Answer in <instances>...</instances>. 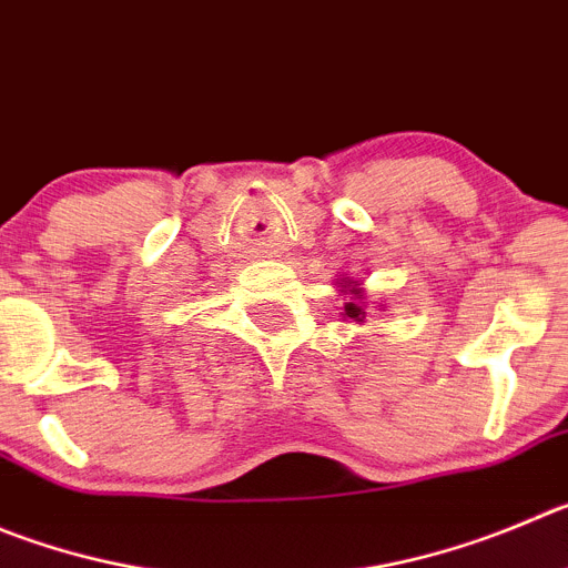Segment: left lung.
<instances>
[{"label":"left lung","mask_w":568,"mask_h":568,"mask_svg":"<svg viewBox=\"0 0 568 568\" xmlns=\"http://www.w3.org/2000/svg\"><path fill=\"white\" fill-rule=\"evenodd\" d=\"M356 294H358V291H356ZM344 314H347L349 320H358V322H362L364 311H362V305H356V302H347V305H344Z\"/></svg>","instance_id":"obj_1"}]
</instances>
